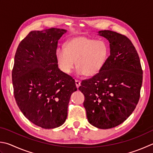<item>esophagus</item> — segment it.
Wrapping results in <instances>:
<instances>
[{"mask_svg":"<svg viewBox=\"0 0 153 153\" xmlns=\"http://www.w3.org/2000/svg\"><path fill=\"white\" fill-rule=\"evenodd\" d=\"M75 84H76V88H79V87L80 85V82L79 81V80H75Z\"/></svg>","mask_w":153,"mask_h":153,"instance_id":"34e87169","label":"esophagus"}]
</instances>
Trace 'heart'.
I'll return each instance as SVG.
<instances>
[{"mask_svg": "<svg viewBox=\"0 0 153 153\" xmlns=\"http://www.w3.org/2000/svg\"><path fill=\"white\" fill-rule=\"evenodd\" d=\"M109 48L104 41L76 36L66 43L65 49L58 48L56 58L63 73L70 74L75 65L77 74L86 76L96 75L107 61Z\"/></svg>", "mask_w": 153, "mask_h": 153, "instance_id": "obj_1", "label": "heart"}]
</instances>
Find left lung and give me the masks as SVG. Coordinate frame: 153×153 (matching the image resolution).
Returning a JSON list of instances; mask_svg holds the SVG:
<instances>
[{
	"label": "left lung",
	"instance_id": "8db88e82",
	"mask_svg": "<svg viewBox=\"0 0 153 153\" xmlns=\"http://www.w3.org/2000/svg\"><path fill=\"white\" fill-rule=\"evenodd\" d=\"M110 43V56L102 70L82 80L79 90L88 122L95 127L108 129L123 123L136 108L143 83V70L134 45L116 32L99 31Z\"/></svg>",
	"mask_w": 153,
	"mask_h": 153
}]
</instances>
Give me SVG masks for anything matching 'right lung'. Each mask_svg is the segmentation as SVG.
Returning <instances> with one entry per match:
<instances>
[{
    "instance_id": "obj_1",
    "label": "right lung",
    "mask_w": 153,
    "mask_h": 153,
    "mask_svg": "<svg viewBox=\"0 0 153 153\" xmlns=\"http://www.w3.org/2000/svg\"><path fill=\"white\" fill-rule=\"evenodd\" d=\"M67 30H33L20 42L14 56V95L25 117L43 128L64 124L75 81L58 67L57 44Z\"/></svg>"
}]
</instances>
